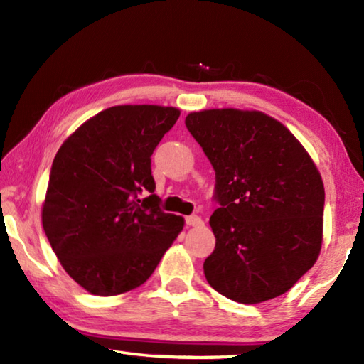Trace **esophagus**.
I'll return each instance as SVG.
<instances>
[{
	"instance_id": "esophagus-1",
	"label": "esophagus",
	"mask_w": 364,
	"mask_h": 364,
	"mask_svg": "<svg viewBox=\"0 0 364 364\" xmlns=\"http://www.w3.org/2000/svg\"><path fill=\"white\" fill-rule=\"evenodd\" d=\"M186 225L188 226H202L204 225V221H202L200 217H197V215H191V217H186Z\"/></svg>"
}]
</instances>
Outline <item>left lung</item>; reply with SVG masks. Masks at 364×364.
<instances>
[{
    "label": "left lung",
    "mask_w": 364,
    "mask_h": 364,
    "mask_svg": "<svg viewBox=\"0 0 364 364\" xmlns=\"http://www.w3.org/2000/svg\"><path fill=\"white\" fill-rule=\"evenodd\" d=\"M186 127L210 160L220 208L204 262L215 291L252 305L287 292L318 260L324 184L300 141L260 110L205 109Z\"/></svg>",
    "instance_id": "left-lung-1"
}]
</instances>
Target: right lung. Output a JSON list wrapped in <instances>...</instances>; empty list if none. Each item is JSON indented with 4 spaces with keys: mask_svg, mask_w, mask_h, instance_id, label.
I'll return each mask as SVG.
<instances>
[{
    "mask_svg": "<svg viewBox=\"0 0 364 364\" xmlns=\"http://www.w3.org/2000/svg\"><path fill=\"white\" fill-rule=\"evenodd\" d=\"M180 109L114 106L82 123L53 160L41 207L43 230L65 273L86 292L110 297L149 279L183 231L160 210L151 156Z\"/></svg>",
    "mask_w": 364,
    "mask_h": 364,
    "instance_id": "1",
    "label": "right lung"
}]
</instances>
